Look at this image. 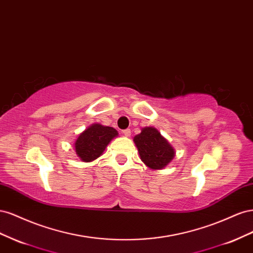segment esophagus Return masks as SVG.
<instances>
[{
	"label": "esophagus",
	"instance_id": "esophagus-1",
	"mask_svg": "<svg viewBox=\"0 0 253 253\" xmlns=\"http://www.w3.org/2000/svg\"><path fill=\"white\" fill-rule=\"evenodd\" d=\"M122 134H124L126 137H129L131 136V129H128V128L124 129V131H122Z\"/></svg>",
	"mask_w": 253,
	"mask_h": 253
}]
</instances>
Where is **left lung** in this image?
I'll use <instances>...</instances> for the list:
<instances>
[{
  "label": "left lung",
  "mask_w": 253,
  "mask_h": 253,
  "mask_svg": "<svg viewBox=\"0 0 253 253\" xmlns=\"http://www.w3.org/2000/svg\"><path fill=\"white\" fill-rule=\"evenodd\" d=\"M133 141L138 149L141 162L152 170H162L175 157V149L157 128L145 126Z\"/></svg>",
  "instance_id": "left-lung-1"
}]
</instances>
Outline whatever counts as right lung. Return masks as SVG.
I'll list each match as a JSON object with an SVG mask.
<instances>
[{
    "instance_id": "1",
    "label": "right lung",
    "mask_w": 253,
    "mask_h": 253,
    "mask_svg": "<svg viewBox=\"0 0 253 253\" xmlns=\"http://www.w3.org/2000/svg\"><path fill=\"white\" fill-rule=\"evenodd\" d=\"M118 136L112 126L93 124L79 134L74 142L76 154L84 163H90L100 157L109 143Z\"/></svg>"
}]
</instances>
